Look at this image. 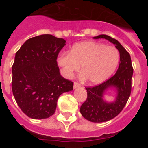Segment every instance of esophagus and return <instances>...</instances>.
Masks as SVG:
<instances>
[{"label":"esophagus","instance_id":"1","mask_svg":"<svg viewBox=\"0 0 148 148\" xmlns=\"http://www.w3.org/2000/svg\"><path fill=\"white\" fill-rule=\"evenodd\" d=\"M81 85L78 83H77V82H74V85H73V87H74V89L78 88V87H79Z\"/></svg>","mask_w":148,"mask_h":148}]
</instances>
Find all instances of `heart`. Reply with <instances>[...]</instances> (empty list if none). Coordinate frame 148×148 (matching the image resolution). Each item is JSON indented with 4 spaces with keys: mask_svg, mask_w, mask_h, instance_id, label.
Instances as JSON below:
<instances>
[{
    "mask_svg": "<svg viewBox=\"0 0 148 148\" xmlns=\"http://www.w3.org/2000/svg\"><path fill=\"white\" fill-rule=\"evenodd\" d=\"M119 62L118 49L95 41H83L73 46L69 53H62L57 64L63 75L72 78L81 66V78L91 84L105 82L113 75Z\"/></svg>",
    "mask_w": 148,
    "mask_h": 148,
    "instance_id": "heart-1",
    "label": "heart"
}]
</instances>
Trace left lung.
I'll list each match as a JSON object with an SVG mask.
<instances>
[{
    "mask_svg": "<svg viewBox=\"0 0 148 148\" xmlns=\"http://www.w3.org/2000/svg\"><path fill=\"white\" fill-rule=\"evenodd\" d=\"M93 38H104L116 45L120 55V62L116 74L101 84L92 87H86L87 98L82 104L80 112L82 116L90 121L104 122L118 116L130 97L131 80L133 69L131 58L127 51L118 40L107 35H100ZM110 88L116 90V99L109 103L105 101L103 95Z\"/></svg>",
    "mask_w": 148,
    "mask_h": 148,
    "instance_id": "8db88e82",
    "label": "left lung"
}]
</instances>
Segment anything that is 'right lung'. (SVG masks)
Listing matches in <instances>:
<instances>
[{
  "mask_svg": "<svg viewBox=\"0 0 148 148\" xmlns=\"http://www.w3.org/2000/svg\"><path fill=\"white\" fill-rule=\"evenodd\" d=\"M66 40L46 34L26 40L15 54L12 90L17 104L33 119L53 116L58 97L73 90V82L63 78L57 57Z\"/></svg>",
  "mask_w": 148,
  "mask_h": 148,
  "instance_id": "right-lung-1",
  "label": "right lung"
}]
</instances>
